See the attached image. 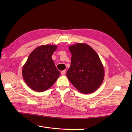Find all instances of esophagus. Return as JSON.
<instances>
[{"label": "esophagus", "instance_id": "esophagus-1", "mask_svg": "<svg viewBox=\"0 0 132 132\" xmlns=\"http://www.w3.org/2000/svg\"><path fill=\"white\" fill-rule=\"evenodd\" d=\"M61 74L62 75H64V74H66V70H63L61 71Z\"/></svg>", "mask_w": 132, "mask_h": 132}]
</instances>
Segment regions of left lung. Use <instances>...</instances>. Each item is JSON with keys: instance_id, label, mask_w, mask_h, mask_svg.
Returning <instances> with one entry per match:
<instances>
[{"instance_id": "obj_1", "label": "left lung", "mask_w": 132, "mask_h": 132, "mask_svg": "<svg viewBox=\"0 0 132 132\" xmlns=\"http://www.w3.org/2000/svg\"><path fill=\"white\" fill-rule=\"evenodd\" d=\"M69 49L72 56L70 67L66 72L68 79L81 93H92L102 85L104 78L99 55L85 43L75 44Z\"/></svg>"}]
</instances>
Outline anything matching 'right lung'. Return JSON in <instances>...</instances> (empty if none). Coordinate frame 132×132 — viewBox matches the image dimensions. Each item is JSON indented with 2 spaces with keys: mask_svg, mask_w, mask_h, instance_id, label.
I'll return each mask as SVG.
<instances>
[{
  "mask_svg": "<svg viewBox=\"0 0 132 132\" xmlns=\"http://www.w3.org/2000/svg\"><path fill=\"white\" fill-rule=\"evenodd\" d=\"M57 46L44 45L30 53L22 69L23 79L29 88L43 92L50 88L61 74L56 68L52 55Z\"/></svg>",
  "mask_w": 132,
  "mask_h": 132,
  "instance_id": "1",
  "label": "right lung"
}]
</instances>
